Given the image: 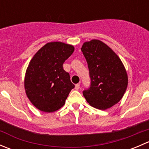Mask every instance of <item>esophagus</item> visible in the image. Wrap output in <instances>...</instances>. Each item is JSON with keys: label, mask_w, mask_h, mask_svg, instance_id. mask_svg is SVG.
Masks as SVG:
<instances>
[{"label": "esophagus", "mask_w": 149, "mask_h": 149, "mask_svg": "<svg viewBox=\"0 0 149 149\" xmlns=\"http://www.w3.org/2000/svg\"><path fill=\"white\" fill-rule=\"evenodd\" d=\"M79 88H80V84H77L75 85V88H76V90H79Z\"/></svg>", "instance_id": "obj_1"}]
</instances>
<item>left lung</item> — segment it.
<instances>
[{"label": "left lung", "instance_id": "left-lung-1", "mask_svg": "<svg viewBox=\"0 0 149 149\" xmlns=\"http://www.w3.org/2000/svg\"><path fill=\"white\" fill-rule=\"evenodd\" d=\"M81 49L88 63L90 88L83 91L91 106L105 110L119 102L128 83L127 72L118 55L103 42H86Z\"/></svg>", "mask_w": 149, "mask_h": 149}]
</instances>
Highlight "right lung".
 I'll use <instances>...</instances> for the list:
<instances>
[{"instance_id": "obj_1", "label": "right lung", "mask_w": 149, "mask_h": 149, "mask_svg": "<svg viewBox=\"0 0 149 149\" xmlns=\"http://www.w3.org/2000/svg\"><path fill=\"white\" fill-rule=\"evenodd\" d=\"M74 47L61 42H48L40 48L26 70L24 88L31 104L45 112L61 109L74 84L63 68Z\"/></svg>"}]
</instances>
